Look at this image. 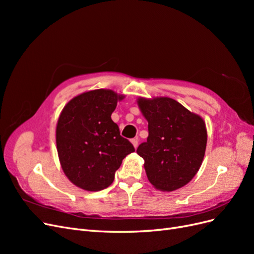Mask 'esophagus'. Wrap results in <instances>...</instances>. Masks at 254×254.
Masks as SVG:
<instances>
[{"instance_id":"34e87169","label":"esophagus","mask_w":254,"mask_h":254,"mask_svg":"<svg viewBox=\"0 0 254 254\" xmlns=\"http://www.w3.org/2000/svg\"><path fill=\"white\" fill-rule=\"evenodd\" d=\"M131 143L133 144V146H134V147L136 148V147H137V145H139V137H137V136L133 137V139L131 140Z\"/></svg>"}]
</instances>
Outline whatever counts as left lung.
Masks as SVG:
<instances>
[{
  "mask_svg": "<svg viewBox=\"0 0 254 254\" xmlns=\"http://www.w3.org/2000/svg\"><path fill=\"white\" fill-rule=\"evenodd\" d=\"M140 109L148 122L147 141L139 145L149 182L172 191L189 183L204 157L206 129L203 120L173 98H140Z\"/></svg>",
  "mask_w": 254,
  "mask_h": 254,
  "instance_id": "8db88e82",
  "label": "left lung"
}]
</instances>
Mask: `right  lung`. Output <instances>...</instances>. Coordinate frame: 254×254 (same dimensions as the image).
Masks as SVG:
<instances>
[{
	"label": "right lung",
	"mask_w": 254,
	"mask_h": 254,
	"mask_svg": "<svg viewBox=\"0 0 254 254\" xmlns=\"http://www.w3.org/2000/svg\"><path fill=\"white\" fill-rule=\"evenodd\" d=\"M122 95L112 90H94L68 102L56 128L61 166L75 186L102 190L114 180L122 161L134 151L133 145L111 120Z\"/></svg>",
	"instance_id": "right-lung-1"
}]
</instances>
